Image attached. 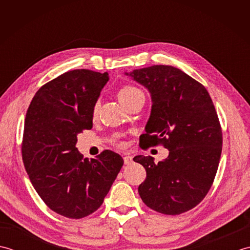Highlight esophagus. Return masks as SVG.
<instances>
[{
  "label": "esophagus",
  "mask_w": 250,
  "mask_h": 250,
  "mask_svg": "<svg viewBox=\"0 0 250 250\" xmlns=\"http://www.w3.org/2000/svg\"><path fill=\"white\" fill-rule=\"evenodd\" d=\"M124 161H125V164H132L133 163V158H132L131 156H125L124 157Z\"/></svg>",
  "instance_id": "34e87169"
}]
</instances>
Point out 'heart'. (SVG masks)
<instances>
[{"label":"heart","instance_id":"1","mask_svg":"<svg viewBox=\"0 0 250 250\" xmlns=\"http://www.w3.org/2000/svg\"><path fill=\"white\" fill-rule=\"evenodd\" d=\"M142 93L143 92L139 88L132 86V84H125V86H122L118 90L117 95H118V99L120 102L125 106H126L129 103H131L132 101H133L137 97V95L142 94ZM97 110H98V103L94 105L93 114H97Z\"/></svg>","mask_w":250,"mask_h":250}]
</instances>
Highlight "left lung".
I'll return each mask as SVG.
<instances>
[{
  "mask_svg": "<svg viewBox=\"0 0 250 250\" xmlns=\"http://www.w3.org/2000/svg\"><path fill=\"white\" fill-rule=\"evenodd\" d=\"M125 74L151 97L143 145L162 144L168 149L158 164L150 156L133 158L147 173L139 187L141 199L161 214L185 213L205 198L218 168L222 132L213 101L203 84L171 65Z\"/></svg>",
  "mask_w": 250,
  "mask_h": 250,
  "instance_id": "8db88e82",
  "label": "left lung"
}]
</instances>
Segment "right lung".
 I'll list each match as a JSON object with an SVG mask.
<instances>
[{"instance_id":"1","label":"right lung","mask_w":250,"mask_h":250,"mask_svg":"<svg viewBox=\"0 0 250 250\" xmlns=\"http://www.w3.org/2000/svg\"><path fill=\"white\" fill-rule=\"evenodd\" d=\"M108 73L68 71L41 87L25 115L22 159L32 185L50 209L79 219L97 210L124 166L118 153L95 159L76 148L92 128L93 107Z\"/></svg>"}]
</instances>
